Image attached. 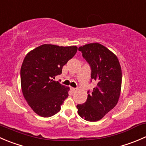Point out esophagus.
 I'll list each match as a JSON object with an SVG mask.
<instances>
[{
  "instance_id": "1",
  "label": "esophagus",
  "mask_w": 146,
  "mask_h": 146,
  "mask_svg": "<svg viewBox=\"0 0 146 146\" xmlns=\"http://www.w3.org/2000/svg\"><path fill=\"white\" fill-rule=\"evenodd\" d=\"M70 90H71L73 93H75V92L77 90V88H73V87H70Z\"/></svg>"
}]
</instances>
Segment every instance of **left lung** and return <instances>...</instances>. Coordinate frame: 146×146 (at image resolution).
Returning a JSON list of instances; mask_svg holds the SVG:
<instances>
[{"label":"left lung","mask_w":146,"mask_h":146,"mask_svg":"<svg viewBox=\"0 0 146 146\" xmlns=\"http://www.w3.org/2000/svg\"><path fill=\"white\" fill-rule=\"evenodd\" d=\"M91 70V80L97 86L88 91L86 103L77 105L78 113L86 121L101 119L118 101L122 83V71L118 58L111 50L98 43H89L78 48Z\"/></svg>","instance_id":"left-lung-1"}]
</instances>
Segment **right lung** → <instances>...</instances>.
Instances as JSON below:
<instances>
[{
    "label": "right lung",
    "instance_id": "obj_1",
    "mask_svg": "<svg viewBox=\"0 0 146 146\" xmlns=\"http://www.w3.org/2000/svg\"><path fill=\"white\" fill-rule=\"evenodd\" d=\"M76 46L44 44L30 51L21 68L23 94L38 115L50 117L59 112L68 96L69 87L55 81L63 66L76 55Z\"/></svg>",
    "mask_w": 146,
    "mask_h": 146
}]
</instances>
